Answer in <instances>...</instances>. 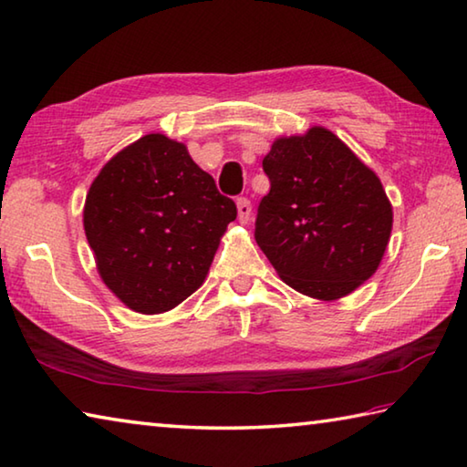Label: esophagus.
<instances>
[{"mask_svg":"<svg viewBox=\"0 0 467 467\" xmlns=\"http://www.w3.org/2000/svg\"><path fill=\"white\" fill-rule=\"evenodd\" d=\"M236 210H239V220L243 224H247L251 220V202L247 198H239L236 200Z\"/></svg>","mask_w":467,"mask_h":467,"instance_id":"obj_1","label":"esophagus"}]
</instances>
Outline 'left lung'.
<instances>
[{"label": "left lung", "instance_id": "left-lung-1", "mask_svg": "<svg viewBox=\"0 0 467 467\" xmlns=\"http://www.w3.org/2000/svg\"><path fill=\"white\" fill-rule=\"evenodd\" d=\"M271 190L255 241L284 282L317 300H338L376 274L392 233L379 177L322 126L275 139L263 159Z\"/></svg>", "mask_w": 467, "mask_h": 467}]
</instances>
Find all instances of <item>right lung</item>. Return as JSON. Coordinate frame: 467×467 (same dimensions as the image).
<instances>
[{
    "mask_svg": "<svg viewBox=\"0 0 467 467\" xmlns=\"http://www.w3.org/2000/svg\"><path fill=\"white\" fill-rule=\"evenodd\" d=\"M234 218V202L188 147L159 132L116 152L83 206L101 282L140 315L171 310L204 284Z\"/></svg>",
    "mask_w": 467,
    "mask_h": 467,
    "instance_id": "obj_1",
    "label": "right lung"
}]
</instances>
